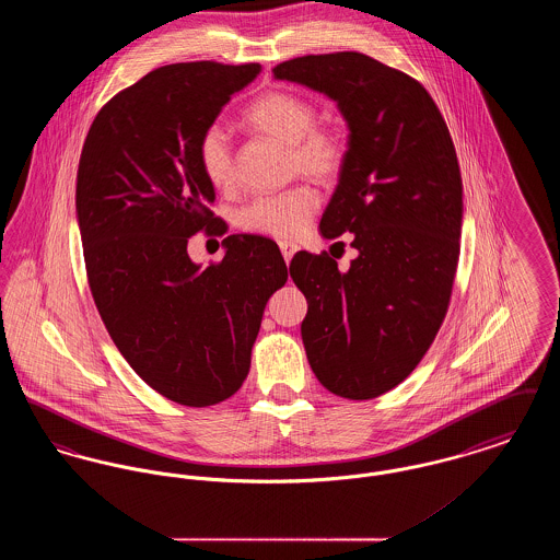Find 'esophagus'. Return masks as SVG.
Segmentation results:
<instances>
[{
  "instance_id": "esophagus-1",
  "label": "esophagus",
  "mask_w": 560,
  "mask_h": 560,
  "mask_svg": "<svg viewBox=\"0 0 560 560\" xmlns=\"http://www.w3.org/2000/svg\"><path fill=\"white\" fill-rule=\"evenodd\" d=\"M279 249H281V254H283L285 262H290L293 258V254H295L300 247H298V243H293V241H279Z\"/></svg>"
}]
</instances>
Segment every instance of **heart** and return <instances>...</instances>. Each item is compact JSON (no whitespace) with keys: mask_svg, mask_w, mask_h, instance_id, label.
Here are the masks:
<instances>
[{"mask_svg":"<svg viewBox=\"0 0 560 560\" xmlns=\"http://www.w3.org/2000/svg\"><path fill=\"white\" fill-rule=\"evenodd\" d=\"M315 107L292 92L275 90L256 98L245 110V121L275 140L290 144L292 170L315 180H334L347 161L345 136L334 126L315 124ZM197 158L203 176L215 188H226L235 180L233 140L220 124L201 133ZM320 206L319 190L311 185L265 192L249 199L240 213L243 231L293 240L302 235Z\"/></svg>","mask_w":560,"mask_h":560,"instance_id":"obj_1","label":"heart"}]
</instances>
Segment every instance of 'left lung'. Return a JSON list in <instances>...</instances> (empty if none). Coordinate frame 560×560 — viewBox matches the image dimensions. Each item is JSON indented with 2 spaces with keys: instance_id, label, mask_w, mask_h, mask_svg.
<instances>
[{
  "instance_id": "obj_1",
  "label": "left lung",
  "mask_w": 560,
  "mask_h": 560,
  "mask_svg": "<svg viewBox=\"0 0 560 560\" xmlns=\"http://www.w3.org/2000/svg\"><path fill=\"white\" fill-rule=\"evenodd\" d=\"M338 103L348 151L320 233H354L357 258L295 254L308 302L302 342L320 384L375 399L418 368L452 300L462 233V176L447 124L427 88L361 52L308 54L272 69Z\"/></svg>"
}]
</instances>
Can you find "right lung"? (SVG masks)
I'll return each instance as SVG.
<instances>
[{
  "label": "right lung",
  "mask_w": 560,
  "mask_h": 560,
  "mask_svg": "<svg viewBox=\"0 0 560 560\" xmlns=\"http://www.w3.org/2000/svg\"><path fill=\"white\" fill-rule=\"evenodd\" d=\"M258 73V62L160 67L98 110L81 149L75 206L94 304L133 372L187 407L240 390L268 298L288 281L265 237L229 235L206 268L187 252L195 233L222 229L199 138Z\"/></svg>",
  "instance_id": "1"
}]
</instances>
